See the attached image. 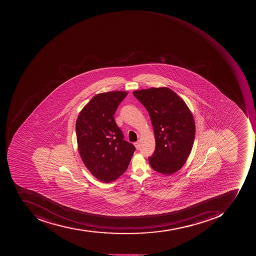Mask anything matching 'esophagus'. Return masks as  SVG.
Instances as JSON below:
<instances>
[{
    "label": "esophagus",
    "mask_w": 256,
    "mask_h": 256,
    "mask_svg": "<svg viewBox=\"0 0 256 256\" xmlns=\"http://www.w3.org/2000/svg\"><path fill=\"white\" fill-rule=\"evenodd\" d=\"M134 146H136V149L138 150L139 148H140V143H139V142H134Z\"/></svg>",
    "instance_id": "1"
}]
</instances>
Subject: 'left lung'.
Masks as SVG:
<instances>
[{
  "label": "left lung",
  "mask_w": 256,
  "mask_h": 256,
  "mask_svg": "<svg viewBox=\"0 0 256 256\" xmlns=\"http://www.w3.org/2000/svg\"><path fill=\"white\" fill-rule=\"evenodd\" d=\"M133 94L147 109L154 129L156 150L148 158L150 166L162 174L176 172L184 166L194 144L192 113L168 88L142 89Z\"/></svg>",
  "instance_id": "1"
}]
</instances>
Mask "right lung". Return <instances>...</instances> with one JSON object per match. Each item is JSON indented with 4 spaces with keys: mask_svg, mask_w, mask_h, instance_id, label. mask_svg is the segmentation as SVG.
Here are the masks:
<instances>
[{
    "mask_svg": "<svg viewBox=\"0 0 256 256\" xmlns=\"http://www.w3.org/2000/svg\"><path fill=\"white\" fill-rule=\"evenodd\" d=\"M123 90L96 94L76 122L78 148L84 166L103 182L116 180L127 170L136 148L124 140L114 114L127 96Z\"/></svg>",
    "mask_w": 256,
    "mask_h": 256,
    "instance_id": "right-lung-1",
    "label": "right lung"
}]
</instances>
